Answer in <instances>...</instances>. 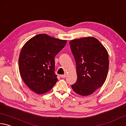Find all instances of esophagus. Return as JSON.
<instances>
[{
	"label": "esophagus",
	"mask_w": 126,
	"mask_h": 126,
	"mask_svg": "<svg viewBox=\"0 0 126 126\" xmlns=\"http://www.w3.org/2000/svg\"><path fill=\"white\" fill-rule=\"evenodd\" d=\"M60 77L61 78H65L66 77V75L65 74V75H61Z\"/></svg>",
	"instance_id": "34e87169"
}]
</instances>
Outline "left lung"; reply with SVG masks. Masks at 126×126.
Returning <instances> with one entry per match:
<instances>
[{
    "label": "left lung",
    "instance_id": "left-lung-1",
    "mask_svg": "<svg viewBox=\"0 0 126 126\" xmlns=\"http://www.w3.org/2000/svg\"><path fill=\"white\" fill-rule=\"evenodd\" d=\"M75 60L76 82L73 91L85 96L91 94L105 83L109 67V54L106 48L94 37H85L70 41Z\"/></svg>",
    "mask_w": 126,
    "mask_h": 126
}]
</instances>
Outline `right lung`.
<instances>
[{
	"label": "right lung",
	"mask_w": 126,
	"mask_h": 126,
	"mask_svg": "<svg viewBox=\"0 0 126 126\" xmlns=\"http://www.w3.org/2000/svg\"><path fill=\"white\" fill-rule=\"evenodd\" d=\"M66 43L41 34L24 44L19 55V71L24 82L32 91L45 94L56 84L58 80L54 72V59Z\"/></svg>",
	"instance_id": "1"
}]
</instances>
